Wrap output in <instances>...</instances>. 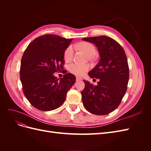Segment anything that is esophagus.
<instances>
[{
  "label": "esophagus",
  "mask_w": 151,
  "mask_h": 151,
  "mask_svg": "<svg viewBox=\"0 0 151 151\" xmlns=\"http://www.w3.org/2000/svg\"><path fill=\"white\" fill-rule=\"evenodd\" d=\"M82 79H83V78H82V77H76V81H81Z\"/></svg>",
  "instance_id": "34e87169"
}]
</instances>
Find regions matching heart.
I'll list each match as a JSON object with an SVG mask.
<instances>
[{
  "instance_id": "1",
  "label": "heart",
  "mask_w": 151,
  "mask_h": 151,
  "mask_svg": "<svg viewBox=\"0 0 151 151\" xmlns=\"http://www.w3.org/2000/svg\"><path fill=\"white\" fill-rule=\"evenodd\" d=\"M77 47L83 50L88 55L91 57L96 54V48L93 44L89 42H83L77 45ZM74 56V48L72 46L68 47L63 53V58L66 62H70ZM89 66L86 64H81L78 63H73L68 66V70L72 74L77 76H83L84 74L88 71Z\"/></svg>"
}]
</instances>
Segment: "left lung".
<instances>
[{
	"instance_id": "1",
	"label": "left lung",
	"mask_w": 151,
	"mask_h": 151,
	"mask_svg": "<svg viewBox=\"0 0 151 151\" xmlns=\"http://www.w3.org/2000/svg\"><path fill=\"white\" fill-rule=\"evenodd\" d=\"M98 48L100 60L88 74L98 79L94 86L84 80L82 100L86 109L97 115H108L119 106L127 89L129 68L124 50L115 40L106 36L84 38Z\"/></svg>"
}]
</instances>
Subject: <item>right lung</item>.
<instances>
[{"mask_svg": "<svg viewBox=\"0 0 151 151\" xmlns=\"http://www.w3.org/2000/svg\"><path fill=\"white\" fill-rule=\"evenodd\" d=\"M72 40L45 35L35 39L25 50L20 79L24 96L36 109L51 111L60 107L75 83L76 77L70 73H64L60 79L53 75L63 69V53Z\"/></svg>", "mask_w": 151, "mask_h": 151, "instance_id": "add662e5", "label": "right lung"}]
</instances>
